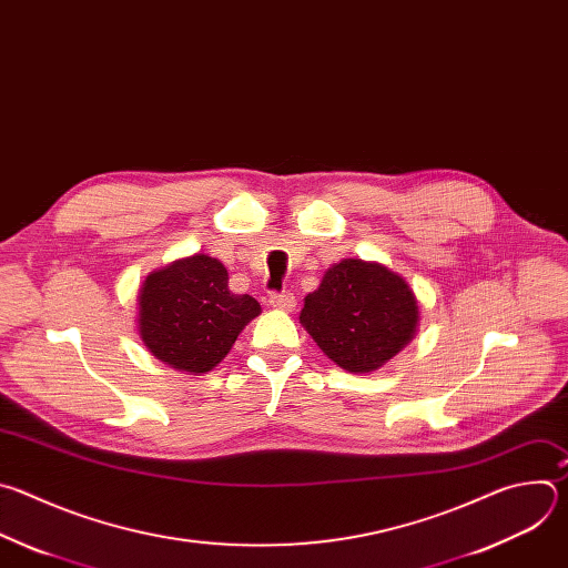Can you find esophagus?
<instances>
[{
  "mask_svg": "<svg viewBox=\"0 0 568 568\" xmlns=\"http://www.w3.org/2000/svg\"><path fill=\"white\" fill-rule=\"evenodd\" d=\"M268 302H271L273 308H280V311H293L295 304H297L293 293H271Z\"/></svg>",
  "mask_w": 568,
  "mask_h": 568,
  "instance_id": "obj_1",
  "label": "esophagus"
}]
</instances>
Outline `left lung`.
Here are the masks:
<instances>
[{"label": "left lung", "mask_w": 568, "mask_h": 568, "mask_svg": "<svg viewBox=\"0 0 568 568\" xmlns=\"http://www.w3.org/2000/svg\"><path fill=\"white\" fill-rule=\"evenodd\" d=\"M300 322L337 367L369 374L414 337L418 302L409 284L387 266L343 260L304 297Z\"/></svg>", "instance_id": "8db88e82"}]
</instances>
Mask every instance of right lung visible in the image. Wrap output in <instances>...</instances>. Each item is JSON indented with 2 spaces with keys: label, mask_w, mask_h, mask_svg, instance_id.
Segmentation results:
<instances>
[{
  "label": "right lung",
  "mask_w": 568,
  "mask_h": 568,
  "mask_svg": "<svg viewBox=\"0 0 568 568\" xmlns=\"http://www.w3.org/2000/svg\"><path fill=\"white\" fill-rule=\"evenodd\" d=\"M260 302L229 288V271L207 255L176 260L150 273L139 293V335L150 354L201 376L233 349Z\"/></svg>",
  "instance_id": "add662e5"
}]
</instances>
